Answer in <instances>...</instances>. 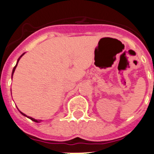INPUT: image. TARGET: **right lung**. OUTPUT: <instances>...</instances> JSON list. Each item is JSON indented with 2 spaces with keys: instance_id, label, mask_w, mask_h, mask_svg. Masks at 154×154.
I'll return each mask as SVG.
<instances>
[{
  "instance_id": "1",
  "label": "right lung",
  "mask_w": 154,
  "mask_h": 154,
  "mask_svg": "<svg viewBox=\"0 0 154 154\" xmlns=\"http://www.w3.org/2000/svg\"><path fill=\"white\" fill-rule=\"evenodd\" d=\"M24 54H25V53H23V54H22V55H21V56H20V57H19V59H18V60H17V62H16V65H15V67H14V68H13V72H12V78H13V73H14V71H15V70H16V66H17V65H18V62H19V59H21V57H22V56H23V55ZM19 112H20V113H22V115H23V116H25V117H28V118H29L30 119V120H32V121H34V122H36V123H41V121H42V120H35V119H34V118H32V117H28V116H27V115L26 114H25V113H22V112H21L20 111V110H19Z\"/></svg>"
}]
</instances>
